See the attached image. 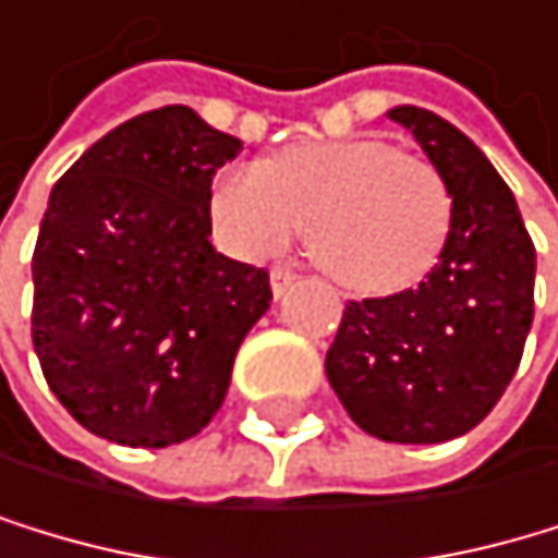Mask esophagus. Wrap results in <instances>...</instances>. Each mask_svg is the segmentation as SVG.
<instances>
[{
  "label": "esophagus",
  "instance_id": "34e87169",
  "mask_svg": "<svg viewBox=\"0 0 558 558\" xmlns=\"http://www.w3.org/2000/svg\"><path fill=\"white\" fill-rule=\"evenodd\" d=\"M294 281H298V274H294L291 267H284V264H277V267L270 270V291H274V298H281Z\"/></svg>",
  "mask_w": 558,
  "mask_h": 558
}]
</instances>
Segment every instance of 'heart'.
<instances>
[{"mask_svg": "<svg viewBox=\"0 0 558 558\" xmlns=\"http://www.w3.org/2000/svg\"><path fill=\"white\" fill-rule=\"evenodd\" d=\"M211 219L243 253H274L305 232L315 264L353 294L422 281L449 236L452 195L425 157L377 136L308 140L270 167L229 163L211 181Z\"/></svg>", "mask_w": 558, "mask_h": 558, "instance_id": "b5f03b06", "label": "heart"}]
</instances>
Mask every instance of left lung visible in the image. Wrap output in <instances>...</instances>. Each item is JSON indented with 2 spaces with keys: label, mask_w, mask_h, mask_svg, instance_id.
Here are the masks:
<instances>
[{
  "label": "left lung",
  "mask_w": 558,
  "mask_h": 558,
  "mask_svg": "<svg viewBox=\"0 0 558 558\" xmlns=\"http://www.w3.org/2000/svg\"><path fill=\"white\" fill-rule=\"evenodd\" d=\"M422 143L452 195L449 236L418 288L342 312L326 377L350 418L384 442H449L511 384L535 315V246L511 187L442 116L387 112Z\"/></svg>",
  "instance_id": "1"
}]
</instances>
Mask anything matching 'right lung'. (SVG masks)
<instances>
[{
    "label": "right lung",
    "mask_w": 558,
    "mask_h": 558,
    "mask_svg": "<svg viewBox=\"0 0 558 558\" xmlns=\"http://www.w3.org/2000/svg\"><path fill=\"white\" fill-rule=\"evenodd\" d=\"M243 150L187 106L122 122L53 184L33 250V350L92 436L163 449L222 408L270 277L216 253L211 178Z\"/></svg>",
    "instance_id": "add662e5"
}]
</instances>
